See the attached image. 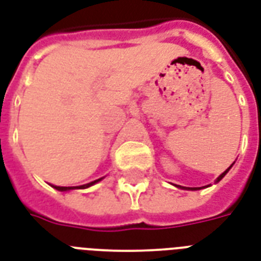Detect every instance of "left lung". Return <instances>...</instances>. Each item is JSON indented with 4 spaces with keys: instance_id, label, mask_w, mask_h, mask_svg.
I'll use <instances>...</instances> for the list:
<instances>
[{
    "instance_id": "left-lung-1",
    "label": "left lung",
    "mask_w": 261,
    "mask_h": 261,
    "mask_svg": "<svg viewBox=\"0 0 261 261\" xmlns=\"http://www.w3.org/2000/svg\"><path fill=\"white\" fill-rule=\"evenodd\" d=\"M231 166H233V165H231ZM231 166H230V167H229V169H227V170H226V171H223V173H222V174H221V175H219V177H218V179H217V182H218V181H221V179H222V178H223V177H225V175H226V173H227V171H229V170H230V169H231ZM191 189H201V188H191Z\"/></svg>"
}]
</instances>
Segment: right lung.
<instances>
[{
    "instance_id": "add662e5",
    "label": "right lung",
    "mask_w": 261,
    "mask_h": 261,
    "mask_svg": "<svg viewBox=\"0 0 261 261\" xmlns=\"http://www.w3.org/2000/svg\"><path fill=\"white\" fill-rule=\"evenodd\" d=\"M100 179H102V178L95 179V181H92V182L86 184V185H82V187H54V188H56L57 191H61V192L70 191V189H84V188H88V187H91V185H94V184H96V182H98V181H100Z\"/></svg>"
}]
</instances>
